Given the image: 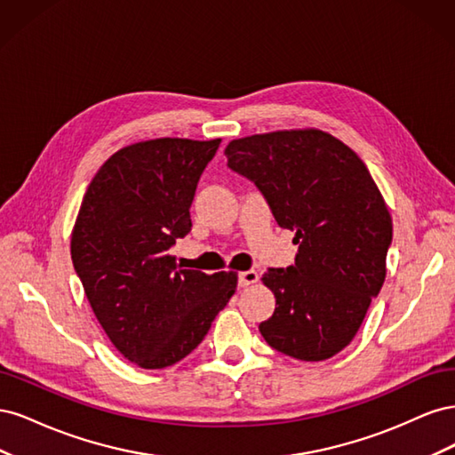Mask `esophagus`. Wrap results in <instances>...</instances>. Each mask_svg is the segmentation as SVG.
I'll list each match as a JSON object with an SVG mask.
<instances>
[{
    "label": "esophagus",
    "mask_w": 455,
    "mask_h": 455,
    "mask_svg": "<svg viewBox=\"0 0 455 455\" xmlns=\"http://www.w3.org/2000/svg\"><path fill=\"white\" fill-rule=\"evenodd\" d=\"M258 283V273L254 269H249V271H241L239 273V286H251Z\"/></svg>",
    "instance_id": "1"
}]
</instances>
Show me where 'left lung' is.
<instances>
[{
    "instance_id": "left-lung-1",
    "label": "left lung",
    "mask_w": 455,
    "mask_h": 455,
    "mask_svg": "<svg viewBox=\"0 0 455 455\" xmlns=\"http://www.w3.org/2000/svg\"><path fill=\"white\" fill-rule=\"evenodd\" d=\"M226 156L277 224L296 233L294 266L261 277L275 311L259 332L292 359L326 361L349 346L381 291L393 239L387 204L361 157L319 129L244 136Z\"/></svg>"
}]
</instances>
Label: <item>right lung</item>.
<instances>
[{"label":"right lung","mask_w":455,"mask_h":455,"mask_svg":"<svg viewBox=\"0 0 455 455\" xmlns=\"http://www.w3.org/2000/svg\"><path fill=\"white\" fill-rule=\"evenodd\" d=\"M220 142L131 144L102 164L81 201L76 273L109 341L140 368L182 361L235 294V271L182 269L171 254L191 231L189 206Z\"/></svg>","instance_id":"obj_1"}]
</instances>
